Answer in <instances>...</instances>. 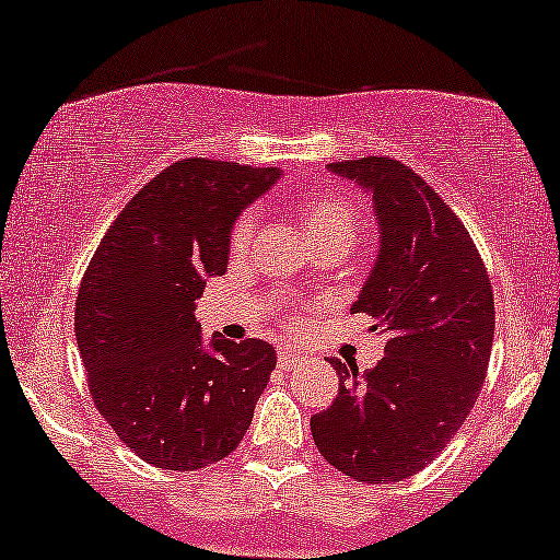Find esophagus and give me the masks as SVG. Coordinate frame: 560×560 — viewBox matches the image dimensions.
<instances>
[{
    "instance_id": "1",
    "label": "esophagus",
    "mask_w": 560,
    "mask_h": 560,
    "mask_svg": "<svg viewBox=\"0 0 560 560\" xmlns=\"http://www.w3.org/2000/svg\"><path fill=\"white\" fill-rule=\"evenodd\" d=\"M278 361L282 369H293V365H299L303 361V353H299V350L291 348V345H282V348L278 350Z\"/></svg>"
}]
</instances>
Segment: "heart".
Segmentation results:
<instances>
[{
	"mask_svg": "<svg viewBox=\"0 0 560 560\" xmlns=\"http://www.w3.org/2000/svg\"><path fill=\"white\" fill-rule=\"evenodd\" d=\"M293 215L316 248L327 244L350 248L365 225V215L358 199L348 191L337 189V186H316V189L295 195ZM254 223H257V218H254L252 210H244L233 220V248H244L252 241Z\"/></svg>",
	"mask_w": 560,
	"mask_h": 560,
	"instance_id": "1",
	"label": "heart"
}]
</instances>
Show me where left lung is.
Segmentation results:
<instances>
[{
    "label": "left lung",
    "instance_id": "8db88e82",
    "mask_svg": "<svg viewBox=\"0 0 560 560\" xmlns=\"http://www.w3.org/2000/svg\"><path fill=\"white\" fill-rule=\"evenodd\" d=\"M329 171L374 195L382 248L353 314L374 316L386 345L365 374L329 358L340 392L312 418V436L348 478L397 482L431 465L478 402L493 348V288L457 212L410 165L369 155Z\"/></svg>",
    "mask_w": 560,
    "mask_h": 560
}]
</instances>
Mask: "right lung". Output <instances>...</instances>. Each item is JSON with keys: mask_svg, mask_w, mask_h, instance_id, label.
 <instances>
[{"mask_svg": "<svg viewBox=\"0 0 560 560\" xmlns=\"http://www.w3.org/2000/svg\"><path fill=\"white\" fill-rule=\"evenodd\" d=\"M278 168L184 158L124 205L82 275L74 335L95 410L137 457L202 470L233 452L272 374L269 342L205 340L195 301L238 212Z\"/></svg>", "mask_w": 560, "mask_h": 560, "instance_id": "add662e5", "label": "right lung"}]
</instances>
